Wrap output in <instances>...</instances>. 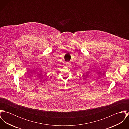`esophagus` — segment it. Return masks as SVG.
Masks as SVG:
<instances>
[{
    "label": "esophagus",
    "instance_id": "1",
    "mask_svg": "<svg viewBox=\"0 0 129 129\" xmlns=\"http://www.w3.org/2000/svg\"><path fill=\"white\" fill-rule=\"evenodd\" d=\"M66 65H67L68 67H70V66H71V63H70V62H67L66 63Z\"/></svg>",
    "mask_w": 129,
    "mask_h": 129
}]
</instances>
